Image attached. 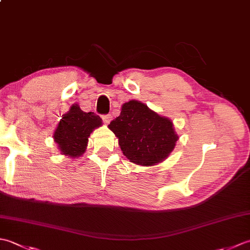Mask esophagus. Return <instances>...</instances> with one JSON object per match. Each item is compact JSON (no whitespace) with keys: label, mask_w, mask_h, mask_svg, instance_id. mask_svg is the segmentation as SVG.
I'll return each mask as SVG.
<instances>
[{"label":"esophagus","mask_w":250,"mask_h":250,"mask_svg":"<svg viewBox=\"0 0 250 250\" xmlns=\"http://www.w3.org/2000/svg\"><path fill=\"white\" fill-rule=\"evenodd\" d=\"M102 119L106 122V124H108V122L111 120V115L110 114H106L102 116Z\"/></svg>","instance_id":"esophagus-1"}]
</instances>
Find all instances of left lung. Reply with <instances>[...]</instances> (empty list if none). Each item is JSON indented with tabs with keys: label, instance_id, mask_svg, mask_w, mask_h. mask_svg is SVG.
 <instances>
[{
	"label": "left lung",
	"instance_id": "left-lung-1",
	"mask_svg": "<svg viewBox=\"0 0 250 250\" xmlns=\"http://www.w3.org/2000/svg\"><path fill=\"white\" fill-rule=\"evenodd\" d=\"M108 128L118 137L124 155L141 166H155L163 161L178 140L171 120L135 100L122 105L120 115Z\"/></svg>",
	"mask_w": 250,
	"mask_h": 250
}]
</instances>
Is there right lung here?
Returning <instances> with one entry per match:
<instances>
[{"mask_svg": "<svg viewBox=\"0 0 250 250\" xmlns=\"http://www.w3.org/2000/svg\"><path fill=\"white\" fill-rule=\"evenodd\" d=\"M102 125V119L92 111L84 113L77 104L63 115L54 139L62 155L75 158L86 151L90 133Z\"/></svg>", "mask_w": 250, "mask_h": 250, "instance_id": "obj_1", "label": "right lung"}]
</instances>
